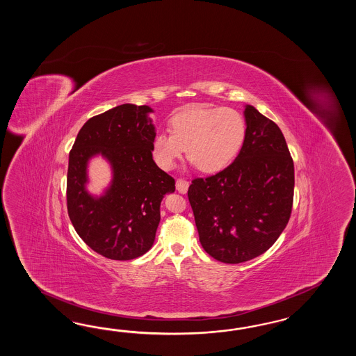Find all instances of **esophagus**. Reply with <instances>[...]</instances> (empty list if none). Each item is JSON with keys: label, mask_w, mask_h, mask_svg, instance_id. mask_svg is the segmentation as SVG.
Listing matches in <instances>:
<instances>
[{"label": "esophagus", "mask_w": 356, "mask_h": 356, "mask_svg": "<svg viewBox=\"0 0 356 356\" xmlns=\"http://www.w3.org/2000/svg\"><path fill=\"white\" fill-rule=\"evenodd\" d=\"M188 188H189V183H188L186 180H184V179H177V180H176V189H177L180 193H186Z\"/></svg>", "instance_id": "obj_1"}]
</instances>
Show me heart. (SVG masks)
<instances>
[{
    "label": "heart",
    "mask_w": 356,
    "mask_h": 356,
    "mask_svg": "<svg viewBox=\"0 0 356 356\" xmlns=\"http://www.w3.org/2000/svg\"><path fill=\"white\" fill-rule=\"evenodd\" d=\"M168 133H156L151 142L152 159L170 171L186 156L204 173L222 171L236 158L247 125L234 108H191L175 115Z\"/></svg>",
    "instance_id": "1"
}]
</instances>
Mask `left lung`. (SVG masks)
<instances>
[{
  "instance_id": "obj_1",
  "label": "left lung",
  "mask_w": 356,
  "mask_h": 356,
  "mask_svg": "<svg viewBox=\"0 0 356 356\" xmlns=\"http://www.w3.org/2000/svg\"><path fill=\"white\" fill-rule=\"evenodd\" d=\"M244 116L236 159L188 189L201 245L225 264L265 253L287 226L293 201V162L280 127L253 106H245Z\"/></svg>"
}]
</instances>
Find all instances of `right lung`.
I'll list each match as a JSON object with an SVG mask.
<instances>
[{"mask_svg":"<svg viewBox=\"0 0 356 356\" xmlns=\"http://www.w3.org/2000/svg\"><path fill=\"white\" fill-rule=\"evenodd\" d=\"M150 112L121 104L91 118L69 154L67 214L87 245L109 259H137L152 247L163 197L175 192V179L152 159ZM95 154L106 157L114 173L100 197L86 191V163Z\"/></svg>","mask_w":356,"mask_h":356,"instance_id":"1","label":"right lung"}]
</instances>
